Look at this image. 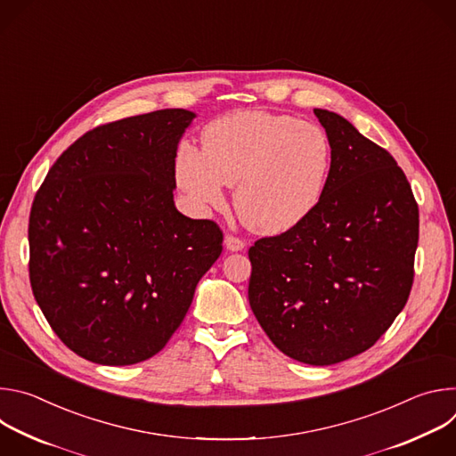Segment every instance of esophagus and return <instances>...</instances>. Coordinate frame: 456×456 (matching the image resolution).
<instances>
[{
    "instance_id": "obj_1",
    "label": "esophagus",
    "mask_w": 456,
    "mask_h": 456,
    "mask_svg": "<svg viewBox=\"0 0 456 456\" xmlns=\"http://www.w3.org/2000/svg\"><path fill=\"white\" fill-rule=\"evenodd\" d=\"M224 243H225V248L229 252H240V250L245 248V241L240 240V238H234V236H225Z\"/></svg>"
}]
</instances>
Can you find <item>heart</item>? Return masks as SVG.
Listing matches in <instances>:
<instances>
[{"label":"heart","instance_id":"obj_1","mask_svg":"<svg viewBox=\"0 0 456 456\" xmlns=\"http://www.w3.org/2000/svg\"><path fill=\"white\" fill-rule=\"evenodd\" d=\"M332 167L322 127L290 115L238 111L208 124L202 150L182 142L175 180L199 209L222 208L234 185V209L254 232L281 234L319 206Z\"/></svg>","mask_w":456,"mask_h":456}]
</instances>
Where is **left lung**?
<instances>
[{
	"label": "left lung",
	"instance_id": "obj_1",
	"mask_svg": "<svg viewBox=\"0 0 456 456\" xmlns=\"http://www.w3.org/2000/svg\"><path fill=\"white\" fill-rule=\"evenodd\" d=\"M314 113L332 144L327 187L306 220L248 248V303L285 355L330 366L373 346L404 308L419 208L392 155L345 117Z\"/></svg>",
	"mask_w": 456,
	"mask_h": 456
}]
</instances>
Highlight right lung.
Instances as JSON below:
<instances>
[{
  "label": "right lung",
  "mask_w": 456,
  "mask_h": 456,
  "mask_svg": "<svg viewBox=\"0 0 456 456\" xmlns=\"http://www.w3.org/2000/svg\"><path fill=\"white\" fill-rule=\"evenodd\" d=\"M194 117L167 108L99 126L36 194L32 292L57 338L92 362L159 354L222 254L218 225L183 216L173 200L175 155Z\"/></svg>",
  "instance_id": "add662e5"
}]
</instances>
